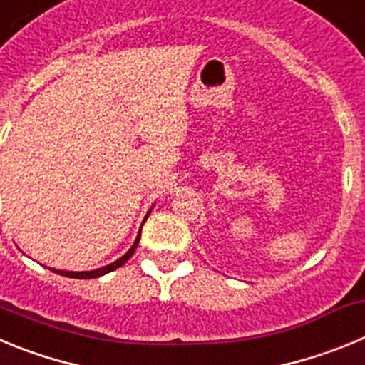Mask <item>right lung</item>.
<instances>
[{
  "label": "right lung",
  "mask_w": 365,
  "mask_h": 365,
  "mask_svg": "<svg viewBox=\"0 0 365 365\" xmlns=\"http://www.w3.org/2000/svg\"><path fill=\"white\" fill-rule=\"evenodd\" d=\"M150 212H151V208H150ZM150 212H148L146 217H144L143 225H144V222H146V219H148V215H150ZM140 228H143V227H140ZM138 241H140V230H138L137 237H135V243L131 245V248H130V250H128V252L124 254V256L118 257V259L113 261V263H109V265L100 267V269H96V270H83V272H73V270H58V269H51V270H53V272H56V274H60V276H66V278H74V279L100 278V276H104V274H108V272H113V270H115V269H118V267L124 265L125 261H128L131 256H133V252H135V248H137Z\"/></svg>",
  "instance_id": "right-lung-1"
}]
</instances>
